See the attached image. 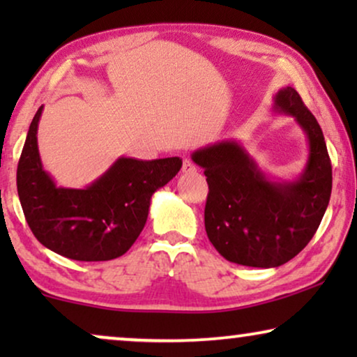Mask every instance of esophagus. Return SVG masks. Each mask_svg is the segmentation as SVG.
I'll list each match as a JSON object with an SVG mask.
<instances>
[{"label": "esophagus", "instance_id": "34e87169", "mask_svg": "<svg viewBox=\"0 0 357 357\" xmlns=\"http://www.w3.org/2000/svg\"><path fill=\"white\" fill-rule=\"evenodd\" d=\"M182 170H183L185 174H187V172H193V170H197V165H195L190 159H183Z\"/></svg>", "mask_w": 357, "mask_h": 357}]
</instances>
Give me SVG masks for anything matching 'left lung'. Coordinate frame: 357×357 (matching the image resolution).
<instances>
[{"label": "left lung", "mask_w": 357, "mask_h": 357, "mask_svg": "<svg viewBox=\"0 0 357 357\" xmlns=\"http://www.w3.org/2000/svg\"><path fill=\"white\" fill-rule=\"evenodd\" d=\"M275 110L294 116L309 139V159L296 182H271L236 141L192 154L209 187V242L243 266L275 268L294 258L314 237L330 202L331 160L319 121L292 87L278 92Z\"/></svg>", "instance_id": "obj_1"}]
</instances>
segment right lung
Segmentation results:
<instances>
[{"label": "right lung", "mask_w": 357, "mask_h": 357, "mask_svg": "<svg viewBox=\"0 0 357 357\" xmlns=\"http://www.w3.org/2000/svg\"><path fill=\"white\" fill-rule=\"evenodd\" d=\"M33 116L17 164V195L37 241L77 261H107L130 250L148 219L151 197L182 167L180 158H120L89 187L60 188L42 167Z\"/></svg>", "instance_id": "obj_1"}]
</instances>
